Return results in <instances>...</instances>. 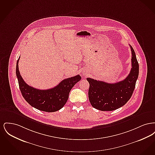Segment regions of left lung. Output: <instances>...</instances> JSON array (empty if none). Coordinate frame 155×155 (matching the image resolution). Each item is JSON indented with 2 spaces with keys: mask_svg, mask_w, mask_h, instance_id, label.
I'll return each mask as SVG.
<instances>
[{
  "mask_svg": "<svg viewBox=\"0 0 155 155\" xmlns=\"http://www.w3.org/2000/svg\"><path fill=\"white\" fill-rule=\"evenodd\" d=\"M132 67L130 74L123 81L110 84L87 78L89 84L88 97L92 106L101 111L116 110L124 106L133 95L139 74V64L133 47Z\"/></svg>",
  "mask_w": 155,
  "mask_h": 155,
  "instance_id": "left-lung-1",
  "label": "left lung"
}]
</instances>
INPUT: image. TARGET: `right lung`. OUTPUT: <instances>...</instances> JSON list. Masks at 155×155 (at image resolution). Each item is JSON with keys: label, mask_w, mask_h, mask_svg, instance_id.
Returning a JSON list of instances; mask_svg holds the SVG:
<instances>
[{"label": "right lung", "mask_w": 155, "mask_h": 155, "mask_svg": "<svg viewBox=\"0 0 155 155\" xmlns=\"http://www.w3.org/2000/svg\"><path fill=\"white\" fill-rule=\"evenodd\" d=\"M16 64V75L19 88L25 100L30 105L39 110L54 112L61 109L67 102L69 93L75 84L80 81L81 77L77 75L61 81L53 88L41 90L27 84L22 79L19 70L18 61Z\"/></svg>", "instance_id": "right-lung-1"}]
</instances>
